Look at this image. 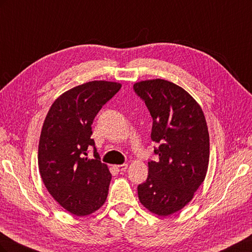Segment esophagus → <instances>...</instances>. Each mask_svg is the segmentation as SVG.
Masks as SVG:
<instances>
[{"mask_svg": "<svg viewBox=\"0 0 252 252\" xmlns=\"http://www.w3.org/2000/svg\"><path fill=\"white\" fill-rule=\"evenodd\" d=\"M127 167H128L127 164H123V165H114L113 168L118 172H122V171H125L127 169Z\"/></svg>", "mask_w": 252, "mask_h": 252, "instance_id": "esophagus-1", "label": "esophagus"}]
</instances>
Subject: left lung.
<instances>
[{"label":"left lung","mask_w":252,"mask_h":252,"mask_svg":"<svg viewBox=\"0 0 252 252\" xmlns=\"http://www.w3.org/2000/svg\"><path fill=\"white\" fill-rule=\"evenodd\" d=\"M133 89L154 120L151 140L158 159L148 163V178L139 185L141 204L158 217L180 211L192 200L209 164V133L204 112L187 91L174 83L145 80Z\"/></svg>","instance_id":"left-lung-1"}]
</instances>
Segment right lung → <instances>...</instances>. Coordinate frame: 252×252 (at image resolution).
<instances>
[{
	"instance_id": "obj_1",
	"label": "right lung",
	"mask_w": 252,
	"mask_h": 252,
	"mask_svg": "<svg viewBox=\"0 0 252 252\" xmlns=\"http://www.w3.org/2000/svg\"><path fill=\"white\" fill-rule=\"evenodd\" d=\"M122 87L121 83L90 81L65 91L52 103L39 142L37 164L48 192L77 217L100 209L108 195L111 173L87 149L94 148L91 125L103 105Z\"/></svg>"
}]
</instances>
